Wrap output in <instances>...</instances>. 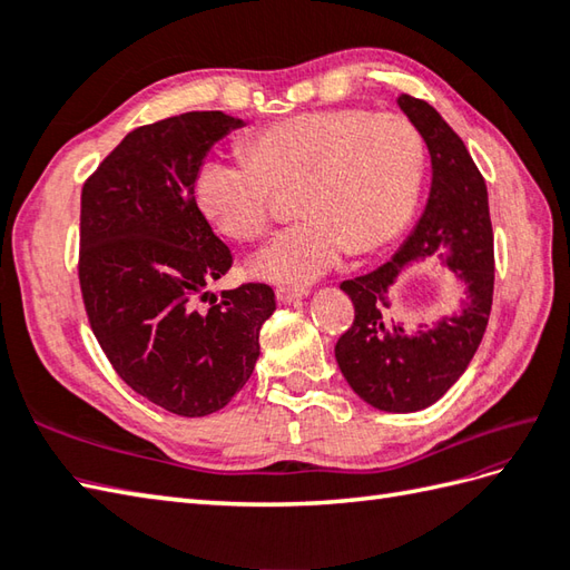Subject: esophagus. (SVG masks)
Segmentation results:
<instances>
[{
    "instance_id": "34e87169",
    "label": "esophagus",
    "mask_w": 570,
    "mask_h": 570,
    "mask_svg": "<svg viewBox=\"0 0 570 570\" xmlns=\"http://www.w3.org/2000/svg\"><path fill=\"white\" fill-rule=\"evenodd\" d=\"M308 296L306 288H288V286H278L276 288V298L278 304H294V301Z\"/></svg>"
}]
</instances>
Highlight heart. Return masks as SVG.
<instances>
[{"mask_svg": "<svg viewBox=\"0 0 570 570\" xmlns=\"http://www.w3.org/2000/svg\"><path fill=\"white\" fill-rule=\"evenodd\" d=\"M247 149L249 156H205L193 193L217 229L254 239L269 227L274 186L298 184L304 217L249 259L254 276L288 286L316 282L350 249L390 242L416 208L426 161L404 115L360 107L278 119L249 135Z\"/></svg>", "mask_w": 570, "mask_h": 570, "instance_id": "1", "label": "heart"}]
</instances>
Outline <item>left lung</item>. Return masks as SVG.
I'll return each instance as SVG.
<instances>
[{
	"label": "left lung",
	"mask_w": 570,
	"mask_h": 570,
	"mask_svg": "<svg viewBox=\"0 0 570 570\" xmlns=\"http://www.w3.org/2000/svg\"><path fill=\"white\" fill-rule=\"evenodd\" d=\"M399 110L416 127L431 156L429 200L390 262L341 284L355 321L335 345V360L353 392L390 414L429 409L470 365L485 335L494 249L488 186L463 139L429 102L399 95ZM439 256L464 288L459 308L414 330L393 318L391 292L416 261Z\"/></svg>",
	"instance_id": "obj_1"
}]
</instances>
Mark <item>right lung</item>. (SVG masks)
Listing matches in <instances>:
<instances>
[{
	"instance_id": "add662e5",
	"label": "right lung",
	"mask_w": 570,
	"mask_h": 570,
	"mask_svg": "<svg viewBox=\"0 0 570 570\" xmlns=\"http://www.w3.org/2000/svg\"><path fill=\"white\" fill-rule=\"evenodd\" d=\"M245 119L184 112L139 127L98 166L80 198V288L92 333L137 394L178 416L227 406L252 377L276 311L266 284L198 296L233 266L193 193L200 161Z\"/></svg>"
}]
</instances>
